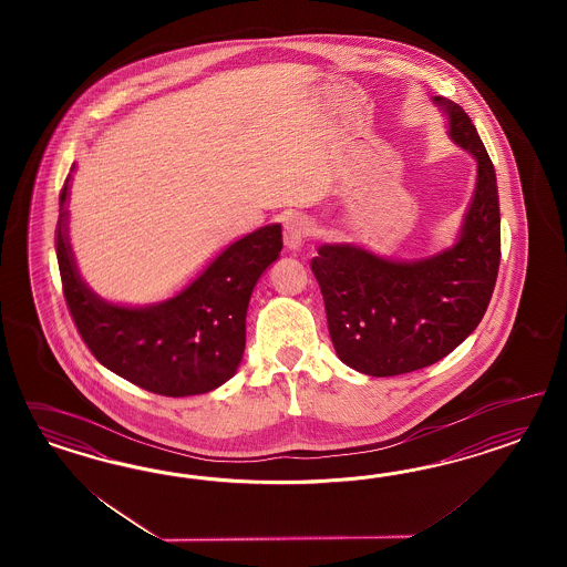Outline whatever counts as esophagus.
<instances>
[{
	"mask_svg": "<svg viewBox=\"0 0 567 567\" xmlns=\"http://www.w3.org/2000/svg\"><path fill=\"white\" fill-rule=\"evenodd\" d=\"M309 224L301 216H289L285 220V230H282V240L289 251H299L303 243L308 239Z\"/></svg>",
	"mask_w": 567,
	"mask_h": 567,
	"instance_id": "1",
	"label": "esophagus"
}]
</instances>
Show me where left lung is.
<instances>
[{
	"mask_svg": "<svg viewBox=\"0 0 567 567\" xmlns=\"http://www.w3.org/2000/svg\"><path fill=\"white\" fill-rule=\"evenodd\" d=\"M449 137L476 157V189L460 239L430 258L395 261L349 243L311 259L339 360L368 377H396L449 355L481 324L497 282V174L460 103L434 97Z\"/></svg>",
	"mask_w": 567,
	"mask_h": 567,
	"instance_id": "1",
	"label": "left lung"
}]
</instances>
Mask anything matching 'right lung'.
I'll return each instance as SVG.
<instances>
[{"label": "right lung", "instance_id": "1", "mask_svg": "<svg viewBox=\"0 0 567 567\" xmlns=\"http://www.w3.org/2000/svg\"><path fill=\"white\" fill-rule=\"evenodd\" d=\"M69 181L60 193L55 254L70 316L95 360L164 396L204 395L235 377L251 292L282 249L280 224L261 226L228 245L166 301L116 306L91 291L76 270L69 243Z\"/></svg>", "mask_w": 567, "mask_h": 567}]
</instances>
